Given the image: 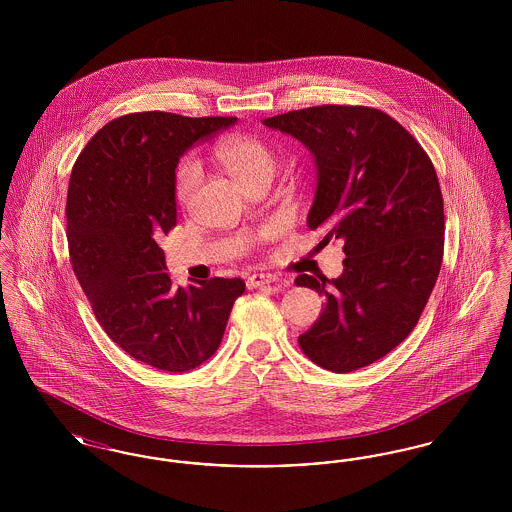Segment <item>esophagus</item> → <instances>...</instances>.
<instances>
[{
    "instance_id": "34e87169",
    "label": "esophagus",
    "mask_w": 512,
    "mask_h": 512,
    "mask_svg": "<svg viewBox=\"0 0 512 512\" xmlns=\"http://www.w3.org/2000/svg\"><path fill=\"white\" fill-rule=\"evenodd\" d=\"M280 278L274 276V274H253L247 278V288L253 290V288H263V286H270V284H276Z\"/></svg>"
}]
</instances>
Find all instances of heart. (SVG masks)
I'll use <instances>...</instances> for the list:
<instances>
[{
	"instance_id": "obj_1",
	"label": "heart",
	"mask_w": 512,
	"mask_h": 512,
	"mask_svg": "<svg viewBox=\"0 0 512 512\" xmlns=\"http://www.w3.org/2000/svg\"><path fill=\"white\" fill-rule=\"evenodd\" d=\"M215 155L222 167L230 172L242 186L255 176L276 171V157L272 149L255 136H228L215 149ZM201 178V171L195 161H184L176 172V197L180 203H188L195 186Z\"/></svg>"
}]
</instances>
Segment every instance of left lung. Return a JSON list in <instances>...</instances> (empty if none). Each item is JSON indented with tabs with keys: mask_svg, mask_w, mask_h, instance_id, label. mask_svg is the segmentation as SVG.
<instances>
[{
	"mask_svg": "<svg viewBox=\"0 0 512 512\" xmlns=\"http://www.w3.org/2000/svg\"><path fill=\"white\" fill-rule=\"evenodd\" d=\"M263 124L313 153L307 226L324 232L322 244L341 240L345 253L338 278H295L326 295L299 345L332 372L372 365L413 332L438 280L445 220L436 169L399 122L372 107L320 105Z\"/></svg>",
	"mask_w": 512,
	"mask_h": 512,
	"instance_id": "1",
	"label": "left lung"
}]
</instances>
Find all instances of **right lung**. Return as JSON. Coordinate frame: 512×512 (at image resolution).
<instances>
[{
    "mask_svg": "<svg viewBox=\"0 0 512 512\" xmlns=\"http://www.w3.org/2000/svg\"><path fill=\"white\" fill-rule=\"evenodd\" d=\"M236 117L147 111L107 122L74 163L67 240L74 274L105 334L167 372L205 363L224 336L242 278L174 288L157 240L176 226V167Z\"/></svg>",
    "mask_w": 512,
    "mask_h": 512,
    "instance_id": "obj_1",
    "label": "right lung"
}]
</instances>
